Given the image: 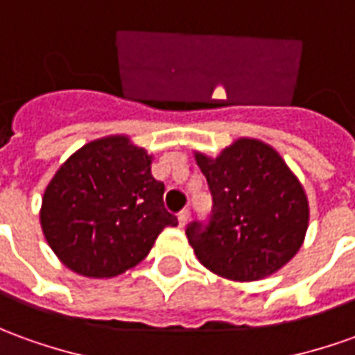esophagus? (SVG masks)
I'll use <instances>...</instances> for the list:
<instances>
[{
	"label": "esophagus",
	"instance_id": "obj_1",
	"mask_svg": "<svg viewBox=\"0 0 355 355\" xmlns=\"http://www.w3.org/2000/svg\"><path fill=\"white\" fill-rule=\"evenodd\" d=\"M188 220H190V209L184 207L182 211H178V225H180V227H186Z\"/></svg>",
	"mask_w": 355,
	"mask_h": 355
}]
</instances>
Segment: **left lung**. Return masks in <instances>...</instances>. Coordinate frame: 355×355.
I'll return each mask as SVG.
<instances>
[{"label": "left lung", "instance_id": "left-lung-1", "mask_svg": "<svg viewBox=\"0 0 355 355\" xmlns=\"http://www.w3.org/2000/svg\"><path fill=\"white\" fill-rule=\"evenodd\" d=\"M211 192V211L186 236L209 271L257 281L288 263L307 230L304 188L279 153L257 140H238L217 159L196 155Z\"/></svg>", "mask_w": 355, "mask_h": 355}]
</instances>
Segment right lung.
Returning a JSON list of instances; mask_svg holds the SVG:
<instances>
[{
  "mask_svg": "<svg viewBox=\"0 0 355 355\" xmlns=\"http://www.w3.org/2000/svg\"><path fill=\"white\" fill-rule=\"evenodd\" d=\"M152 157L125 136L86 144L57 171L42 200V229L63 263L84 277L107 279L150 254L165 227V184Z\"/></svg>",
  "mask_w": 355,
  "mask_h": 355,
  "instance_id": "right-lung-1",
  "label": "right lung"
}]
</instances>
